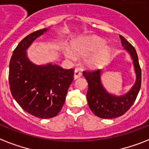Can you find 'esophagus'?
I'll use <instances>...</instances> for the list:
<instances>
[{"instance_id":"34e87169","label":"esophagus","mask_w":149,"mask_h":149,"mask_svg":"<svg viewBox=\"0 0 149 149\" xmlns=\"http://www.w3.org/2000/svg\"><path fill=\"white\" fill-rule=\"evenodd\" d=\"M82 76V72L79 69L77 68L74 71V79H78Z\"/></svg>"}]
</instances>
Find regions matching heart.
<instances>
[{"label": "heart", "instance_id": "obj_1", "mask_svg": "<svg viewBox=\"0 0 149 149\" xmlns=\"http://www.w3.org/2000/svg\"><path fill=\"white\" fill-rule=\"evenodd\" d=\"M71 48L66 47L63 54L70 60H75L76 56H85V63L89 67H97L108 60L110 49L106 42L95 37H79L71 42Z\"/></svg>", "mask_w": 149, "mask_h": 149}]
</instances>
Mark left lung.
Masks as SVG:
<instances>
[{
    "label": "left lung",
    "instance_id": "8db88e82",
    "mask_svg": "<svg viewBox=\"0 0 149 149\" xmlns=\"http://www.w3.org/2000/svg\"><path fill=\"white\" fill-rule=\"evenodd\" d=\"M123 49L129 54L134 66L135 81L129 91L123 95H116L106 90L102 83V70L83 72L88 83L86 99L92 112L102 118H113L123 116L130 109L137 97L141 87V74L137 53L132 44L119 35Z\"/></svg>",
    "mask_w": 149,
    "mask_h": 149
}]
</instances>
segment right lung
I'll return each mask as SVG.
<instances>
[{
	"label": "right lung",
	"mask_w": 149,
	"mask_h": 149,
	"mask_svg": "<svg viewBox=\"0 0 149 149\" xmlns=\"http://www.w3.org/2000/svg\"><path fill=\"white\" fill-rule=\"evenodd\" d=\"M49 28L35 31L20 41L13 52L9 64V85L20 107L40 118L56 116L63 106L74 70H65L57 64L37 65L28 57L26 50Z\"/></svg>",
	"instance_id": "1"
}]
</instances>
